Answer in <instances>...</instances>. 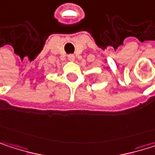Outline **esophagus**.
Segmentation results:
<instances>
[{"label": "esophagus", "instance_id": "1", "mask_svg": "<svg viewBox=\"0 0 155 155\" xmlns=\"http://www.w3.org/2000/svg\"><path fill=\"white\" fill-rule=\"evenodd\" d=\"M68 59H69L70 61H74L75 57H74V54H68Z\"/></svg>", "mask_w": 155, "mask_h": 155}]
</instances>
